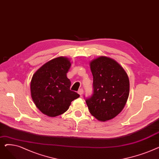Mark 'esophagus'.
I'll return each instance as SVG.
<instances>
[{"mask_svg":"<svg viewBox=\"0 0 159 159\" xmlns=\"http://www.w3.org/2000/svg\"><path fill=\"white\" fill-rule=\"evenodd\" d=\"M83 93H84V91H83L82 89H80L79 91H78V93L80 95H82L83 94Z\"/></svg>","mask_w":159,"mask_h":159,"instance_id":"1","label":"esophagus"}]
</instances>
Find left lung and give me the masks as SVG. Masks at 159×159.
Returning <instances> with one entry per match:
<instances>
[{
    "instance_id": "left-lung-1",
    "label": "left lung",
    "mask_w": 159,
    "mask_h": 159,
    "mask_svg": "<svg viewBox=\"0 0 159 159\" xmlns=\"http://www.w3.org/2000/svg\"><path fill=\"white\" fill-rule=\"evenodd\" d=\"M93 94L86 100L90 113L102 122L110 120L124 109L129 93V80L122 66L111 58L101 56L89 62Z\"/></svg>"
}]
</instances>
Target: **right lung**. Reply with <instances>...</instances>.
I'll return each instance as SVG.
<instances>
[{
	"label": "right lung",
	"mask_w": 159,
	"mask_h": 159,
	"mask_svg": "<svg viewBox=\"0 0 159 159\" xmlns=\"http://www.w3.org/2000/svg\"><path fill=\"white\" fill-rule=\"evenodd\" d=\"M71 65L69 58L57 57L42 66L32 77L33 101L42 113L50 117L65 113L71 102L80 96L70 89L71 82L66 73Z\"/></svg>",
	"instance_id": "obj_1"
}]
</instances>
